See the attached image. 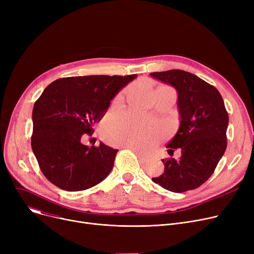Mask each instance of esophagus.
Returning a JSON list of instances; mask_svg holds the SVG:
<instances>
[{"label":"esophagus","instance_id":"obj_1","mask_svg":"<svg viewBox=\"0 0 254 254\" xmlns=\"http://www.w3.org/2000/svg\"><path fill=\"white\" fill-rule=\"evenodd\" d=\"M123 148H127V149H131V150H134L135 152H136V154H137V156H138V158L140 159V162H142V163H145L146 161H147V158H146V156H144L140 151H138L135 147H132V146H128V145H125V146H123Z\"/></svg>","mask_w":254,"mask_h":254}]
</instances>
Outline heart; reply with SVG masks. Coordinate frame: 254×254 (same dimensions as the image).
I'll use <instances>...</instances> for the list:
<instances>
[{
  "label": "heart",
  "mask_w": 254,
  "mask_h": 254,
  "mask_svg": "<svg viewBox=\"0 0 254 254\" xmlns=\"http://www.w3.org/2000/svg\"><path fill=\"white\" fill-rule=\"evenodd\" d=\"M110 140L118 145H128L142 151L149 149L159 137L156 125L135 115H119L109 126Z\"/></svg>",
  "instance_id": "obj_1"
}]
</instances>
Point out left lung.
Masks as SVG:
<instances>
[{
  "instance_id": "obj_1",
  "label": "left lung",
  "mask_w": 254,
  "mask_h": 254,
  "mask_svg": "<svg viewBox=\"0 0 254 254\" xmlns=\"http://www.w3.org/2000/svg\"><path fill=\"white\" fill-rule=\"evenodd\" d=\"M177 91L179 128L167 145L168 152L181 149V156L162 159L165 172L152 178L167 190H194L213 174L226 149L229 115L219 91L203 79L183 70L150 73Z\"/></svg>"
}]
</instances>
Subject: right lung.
<instances>
[{"instance_id": "add662e5", "label": "right lung", "mask_w": 254, "mask_h": 254, "mask_svg": "<svg viewBox=\"0 0 254 254\" xmlns=\"http://www.w3.org/2000/svg\"><path fill=\"white\" fill-rule=\"evenodd\" d=\"M135 78L136 74L66 77L44 89L33 108L32 149L52 184L68 191L84 190L110 174L118 150L103 142L89 147L81 138L92 135V126Z\"/></svg>"}]
</instances>
